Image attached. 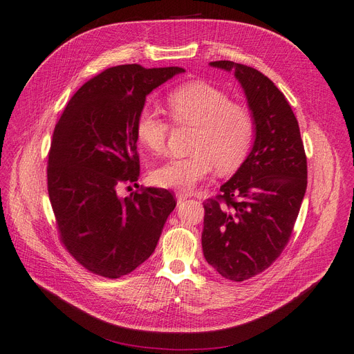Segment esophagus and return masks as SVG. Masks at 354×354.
Listing matches in <instances>:
<instances>
[{
	"instance_id": "34e87169",
	"label": "esophagus",
	"mask_w": 354,
	"mask_h": 354,
	"mask_svg": "<svg viewBox=\"0 0 354 354\" xmlns=\"http://www.w3.org/2000/svg\"><path fill=\"white\" fill-rule=\"evenodd\" d=\"M176 198H177V201L178 202H183V201H186L187 198H190V193H187V192H177L176 193Z\"/></svg>"
}]
</instances>
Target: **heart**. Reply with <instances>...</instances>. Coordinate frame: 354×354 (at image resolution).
Listing matches in <instances>:
<instances>
[{
  "mask_svg": "<svg viewBox=\"0 0 354 354\" xmlns=\"http://www.w3.org/2000/svg\"><path fill=\"white\" fill-rule=\"evenodd\" d=\"M168 113L176 124L196 127L185 158H171L151 173L156 186L189 192L212 171L231 173L243 162L253 139L249 109L231 102L228 95L208 83L183 84L167 96ZM169 126L152 108H143L136 121L139 142L152 153H162Z\"/></svg>",
  "mask_w": 354,
  "mask_h": 354,
  "instance_id": "obj_1",
  "label": "heart"
}]
</instances>
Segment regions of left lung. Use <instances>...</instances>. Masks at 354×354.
I'll list each match as a JSON object with an SVG mask.
<instances>
[{
  "label": "left lung",
  "instance_id": "left-lung-1",
  "mask_svg": "<svg viewBox=\"0 0 354 354\" xmlns=\"http://www.w3.org/2000/svg\"><path fill=\"white\" fill-rule=\"evenodd\" d=\"M211 67L233 73L253 117L254 140L234 176L203 203L206 262L231 281L265 271L281 254L308 186L297 120L286 96L261 71L233 61Z\"/></svg>",
  "mask_w": 354,
  "mask_h": 354
}]
</instances>
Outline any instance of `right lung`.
<instances>
[{"label": "right lung", "mask_w": 354, "mask_h": 354, "mask_svg": "<svg viewBox=\"0 0 354 354\" xmlns=\"http://www.w3.org/2000/svg\"><path fill=\"white\" fill-rule=\"evenodd\" d=\"M180 73L185 68H106L73 95L55 126L48 193L61 241L93 274L118 278L136 270L176 208L167 189L126 198L118 190L140 174L136 121L146 96Z\"/></svg>", "instance_id": "add662e5"}]
</instances>
